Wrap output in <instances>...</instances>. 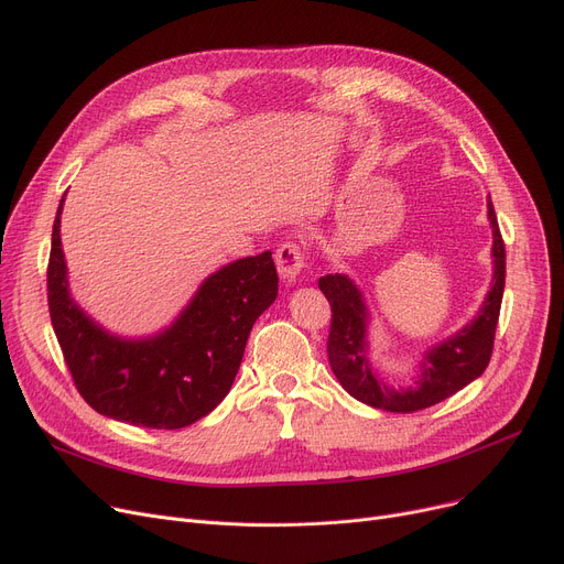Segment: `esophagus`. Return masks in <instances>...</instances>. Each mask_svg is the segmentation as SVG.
<instances>
[{
    "mask_svg": "<svg viewBox=\"0 0 564 564\" xmlns=\"http://www.w3.org/2000/svg\"><path fill=\"white\" fill-rule=\"evenodd\" d=\"M274 258H276V267H279L281 279H285L288 283L297 279V274L302 272V267H304V249L297 242H283L276 249Z\"/></svg>",
    "mask_w": 564,
    "mask_h": 564,
    "instance_id": "obj_1",
    "label": "esophagus"
}]
</instances>
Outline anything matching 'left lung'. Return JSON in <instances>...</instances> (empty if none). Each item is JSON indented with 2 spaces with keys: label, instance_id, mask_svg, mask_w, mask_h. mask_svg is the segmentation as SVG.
Wrapping results in <instances>:
<instances>
[{
  "label": "left lung",
  "instance_id": "obj_1",
  "mask_svg": "<svg viewBox=\"0 0 564 564\" xmlns=\"http://www.w3.org/2000/svg\"><path fill=\"white\" fill-rule=\"evenodd\" d=\"M487 205L494 230V281L482 311L459 334L430 349L421 377L406 389H393L383 383L366 359V306L357 285L343 274L319 279L317 285L332 306L327 340L329 364L349 395L375 409L411 413L455 395L485 372L494 351L502 290H506V242H502L491 200Z\"/></svg>",
  "mask_w": 564,
  "mask_h": 564
}]
</instances>
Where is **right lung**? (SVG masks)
Segmentation results:
<instances>
[{
    "label": "right lung",
    "mask_w": 564,
    "mask_h": 564,
    "mask_svg": "<svg viewBox=\"0 0 564 564\" xmlns=\"http://www.w3.org/2000/svg\"><path fill=\"white\" fill-rule=\"evenodd\" d=\"M58 217L62 205L52 226L47 306L86 404L107 419L153 430H181L210 413L232 387L253 322L276 300L272 251L230 262L200 285L171 329L132 343L105 334L73 304Z\"/></svg>",
    "instance_id": "add662e5"
}]
</instances>
